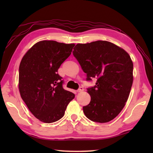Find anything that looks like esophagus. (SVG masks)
<instances>
[{"label": "esophagus", "instance_id": "1", "mask_svg": "<svg viewBox=\"0 0 153 153\" xmlns=\"http://www.w3.org/2000/svg\"><path fill=\"white\" fill-rule=\"evenodd\" d=\"M83 90H84V88L81 86V87L79 88V89L77 90V92H81L83 91Z\"/></svg>", "mask_w": 153, "mask_h": 153}]
</instances>
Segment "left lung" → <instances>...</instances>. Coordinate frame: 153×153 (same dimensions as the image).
Returning <instances> with one entry per match:
<instances>
[{"mask_svg": "<svg viewBox=\"0 0 153 153\" xmlns=\"http://www.w3.org/2000/svg\"><path fill=\"white\" fill-rule=\"evenodd\" d=\"M73 55L86 74L97 79L88 88L91 100L83 107L90 120L107 123L117 117L128 99L133 83V63L129 54L110 42L77 44Z\"/></svg>", "mask_w": 153, "mask_h": 153, "instance_id": "left-lung-1", "label": "left lung"}]
</instances>
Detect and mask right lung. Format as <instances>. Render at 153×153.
Here are the masks:
<instances>
[{
	"mask_svg": "<svg viewBox=\"0 0 153 153\" xmlns=\"http://www.w3.org/2000/svg\"><path fill=\"white\" fill-rule=\"evenodd\" d=\"M74 44L43 40L35 44L22 58L19 69L21 97L40 121L53 123L63 117L75 94L63 89L57 74L71 55Z\"/></svg>",
	"mask_w": 153,
	"mask_h": 153,
	"instance_id": "add662e5",
	"label": "right lung"
}]
</instances>
